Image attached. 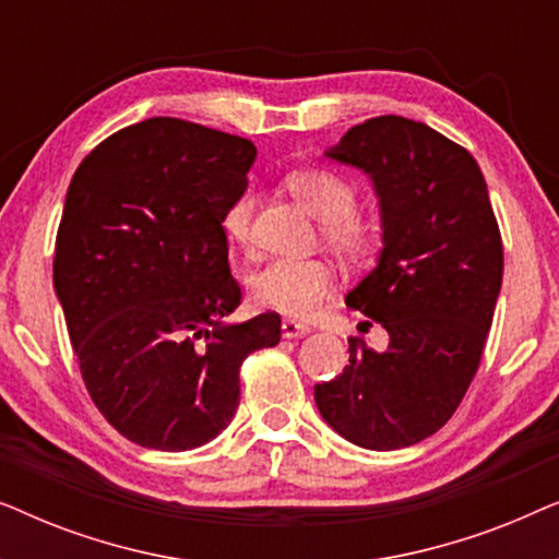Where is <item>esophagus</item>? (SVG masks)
<instances>
[{
	"label": "esophagus",
	"instance_id": "1",
	"mask_svg": "<svg viewBox=\"0 0 559 559\" xmlns=\"http://www.w3.org/2000/svg\"><path fill=\"white\" fill-rule=\"evenodd\" d=\"M308 333H310V328L297 323V320H285V323H282V335H285V338H302V335H308Z\"/></svg>",
	"mask_w": 559,
	"mask_h": 559
}]
</instances>
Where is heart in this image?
<instances>
[{
	"label": "heart",
	"instance_id": "heart-1",
	"mask_svg": "<svg viewBox=\"0 0 559 559\" xmlns=\"http://www.w3.org/2000/svg\"><path fill=\"white\" fill-rule=\"evenodd\" d=\"M287 188L320 218V239L333 254L350 264H364L377 254L384 226L373 213L356 211V188L333 170H302L287 178ZM254 201L239 195L224 216L228 241L249 239ZM335 274L323 259H272L249 274V295L259 308L287 318H310L333 293Z\"/></svg>",
	"mask_w": 559,
	"mask_h": 559
}]
</instances>
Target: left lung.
<instances>
[{"label":"left lung","mask_w":559,"mask_h":559,"mask_svg":"<svg viewBox=\"0 0 559 559\" xmlns=\"http://www.w3.org/2000/svg\"><path fill=\"white\" fill-rule=\"evenodd\" d=\"M325 157L364 170L379 195L384 249L346 305L389 346L350 338L348 366L316 386V404L358 448H409L453 417L476 377L501 289L499 224L471 152L423 121L366 119Z\"/></svg>","instance_id":"1"}]
</instances>
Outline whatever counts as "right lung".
Returning a JSON list of instances; mask_svg holds the SVG:
<instances>
[{
  "mask_svg": "<svg viewBox=\"0 0 559 559\" xmlns=\"http://www.w3.org/2000/svg\"><path fill=\"white\" fill-rule=\"evenodd\" d=\"M254 157L241 136L155 117L106 136L68 186L52 285L91 400L142 448L216 438L243 358L280 343L277 312L224 323L241 302L224 216Z\"/></svg>",
  "mask_w": 559,
  "mask_h": 559,
  "instance_id": "1",
  "label": "right lung"
}]
</instances>
